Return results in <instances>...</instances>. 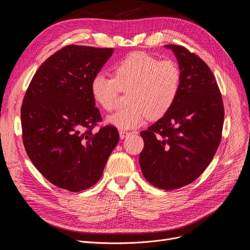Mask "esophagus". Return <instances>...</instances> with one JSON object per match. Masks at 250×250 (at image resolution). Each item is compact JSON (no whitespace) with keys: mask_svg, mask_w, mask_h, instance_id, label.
<instances>
[{"mask_svg":"<svg viewBox=\"0 0 250 250\" xmlns=\"http://www.w3.org/2000/svg\"><path fill=\"white\" fill-rule=\"evenodd\" d=\"M133 134V133H129V132H126V130H123V129H120V137L121 139H125L126 138L128 135Z\"/></svg>","mask_w":250,"mask_h":250,"instance_id":"esophagus-1","label":"esophagus"}]
</instances>
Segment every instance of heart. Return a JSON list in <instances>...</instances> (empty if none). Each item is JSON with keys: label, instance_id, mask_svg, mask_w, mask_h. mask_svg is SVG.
Listing matches in <instances>:
<instances>
[{"label": "heart", "instance_id": "1", "mask_svg": "<svg viewBox=\"0 0 250 250\" xmlns=\"http://www.w3.org/2000/svg\"><path fill=\"white\" fill-rule=\"evenodd\" d=\"M182 73L173 60L160 61L144 51H137L118 62L112 78L102 74L91 80L90 91L101 108L110 111L118 95L127 92L125 106L106 117V122L121 129L136 128L150 120H158L172 108L178 98Z\"/></svg>", "mask_w": 250, "mask_h": 250}]
</instances>
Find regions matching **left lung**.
Returning a JSON list of instances; mask_svg holds the SVG:
<instances>
[{
	"instance_id": "obj_1",
	"label": "left lung",
	"mask_w": 250,
	"mask_h": 250,
	"mask_svg": "<svg viewBox=\"0 0 250 250\" xmlns=\"http://www.w3.org/2000/svg\"><path fill=\"white\" fill-rule=\"evenodd\" d=\"M172 49L182 73L181 88L172 108L141 132L144 140L140 166L156 188L171 190L198 178L220 145L224 105L208 64L186 47Z\"/></svg>"
}]
</instances>
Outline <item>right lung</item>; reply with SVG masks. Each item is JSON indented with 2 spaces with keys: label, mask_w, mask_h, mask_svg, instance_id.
Returning <instances> with one entry per match:
<instances>
[{
  "label": "right lung",
  "mask_w": 250,
  "mask_h": 250,
  "mask_svg": "<svg viewBox=\"0 0 250 250\" xmlns=\"http://www.w3.org/2000/svg\"><path fill=\"white\" fill-rule=\"evenodd\" d=\"M113 48L67 45L39 67L21 107L22 140L29 159L49 182L81 191L100 179L120 141L112 125L93 128L102 121L91 95V80Z\"/></svg>",
  "instance_id": "obj_1"
}]
</instances>
